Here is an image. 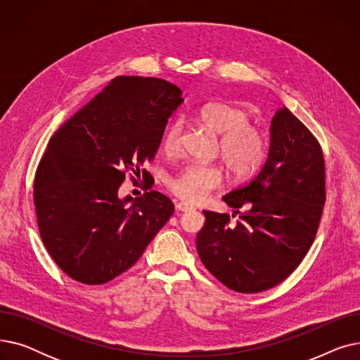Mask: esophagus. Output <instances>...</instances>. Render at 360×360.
Masks as SVG:
<instances>
[{
    "mask_svg": "<svg viewBox=\"0 0 360 360\" xmlns=\"http://www.w3.org/2000/svg\"><path fill=\"white\" fill-rule=\"evenodd\" d=\"M176 210H178V212H182V213H188V212H193L194 207L190 205V204L184 202V201H181V202L176 204Z\"/></svg>",
    "mask_w": 360,
    "mask_h": 360,
    "instance_id": "obj_1",
    "label": "esophagus"
}]
</instances>
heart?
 Segmentation results:
<instances>
[{
    "instance_id": "heart-1",
    "label": "heart",
    "mask_w": 360,
    "mask_h": 360,
    "mask_svg": "<svg viewBox=\"0 0 360 360\" xmlns=\"http://www.w3.org/2000/svg\"><path fill=\"white\" fill-rule=\"evenodd\" d=\"M200 122L216 136H220L217 153L229 172L238 176L248 175L262 163L266 156V141L258 128L251 125L248 110L229 103L212 102L200 110ZM184 125L181 121L170 124L163 137L166 153H176L182 143ZM221 182L220 170L214 166L190 165L170 179L169 186L178 197L188 202H200Z\"/></svg>"
}]
</instances>
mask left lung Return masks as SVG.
<instances>
[{
  "label": "left lung",
  "instance_id": "obj_1",
  "mask_svg": "<svg viewBox=\"0 0 360 360\" xmlns=\"http://www.w3.org/2000/svg\"><path fill=\"white\" fill-rule=\"evenodd\" d=\"M223 201L242 209L231 217L204 210L197 251L226 288L258 293L277 286L304 259L326 202V167L319 143L283 106L271 120L270 148L258 175Z\"/></svg>",
  "mask_w": 360,
  "mask_h": 360
}]
</instances>
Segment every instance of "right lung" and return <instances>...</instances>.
<instances>
[{
    "label": "right lung",
    "instance_id": "add662e5",
    "mask_svg": "<svg viewBox=\"0 0 360 360\" xmlns=\"http://www.w3.org/2000/svg\"><path fill=\"white\" fill-rule=\"evenodd\" d=\"M182 102L166 80L120 75L49 140L34 176L36 216L48 252L71 278H115L172 216V201L158 191L120 198L118 190L127 172L140 175L153 160Z\"/></svg>",
    "mask_w": 360,
    "mask_h": 360
}]
</instances>
